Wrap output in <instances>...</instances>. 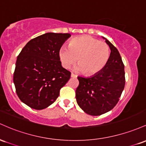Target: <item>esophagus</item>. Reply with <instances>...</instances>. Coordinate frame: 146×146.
Returning <instances> with one entry per match:
<instances>
[{
    "label": "esophagus",
    "instance_id": "obj_1",
    "mask_svg": "<svg viewBox=\"0 0 146 146\" xmlns=\"http://www.w3.org/2000/svg\"><path fill=\"white\" fill-rule=\"evenodd\" d=\"M71 77H73V78H76V75L72 73L71 74Z\"/></svg>",
    "mask_w": 146,
    "mask_h": 146
}]
</instances>
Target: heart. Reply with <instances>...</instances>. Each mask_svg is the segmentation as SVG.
<instances>
[{
	"label": "heart",
	"mask_w": 146,
	"mask_h": 146,
	"mask_svg": "<svg viewBox=\"0 0 146 146\" xmlns=\"http://www.w3.org/2000/svg\"><path fill=\"white\" fill-rule=\"evenodd\" d=\"M58 57L63 68H69L77 60L78 65L75 69L91 76L99 73L107 65L110 48L106 42L99 41L90 36H81L72 39L69 48L62 47Z\"/></svg>",
	"instance_id": "heart-1"
}]
</instances>
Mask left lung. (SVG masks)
I'll return each instance as SVG.
<instances>
[{
    "mask_svg": "<svg viewBox=\"0 0 146 146\" xmlns=\"http://www.w3.org/2000/svg\"><path fill=\"white\" fill-rule=\"evenodd\" d=\"M106 42L111 50L107 65L93 76L78 77L77 104L85 112L92 116L101 115L114 108L125 87V71L121 56L108 40Z\"/></svg>",
    "mask_w": 146,
    "mask_h": 146,
    "instance_id": "8db88e82",
    "label": "left lung"
}]
</instances>
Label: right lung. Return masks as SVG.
Wrapping results in <instances>:
<instances>
[{"label":"right lung","mask_w":146,"mask_h":146,"mask_svg":"<svg viewBox=\"0 0 146 146\" xmlns=\"http://www.w3.org/2000/svg\"><path fill=\"white\" fill-rule=\"evenodd\" d=\"M70 36L42 34L29 40L18 56L13 81L19 98L31 108L53 104L70 79L71 72L61 66L58 52Z\"/></svg>","instance_id":"add662e5"}]
</instances>
